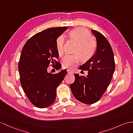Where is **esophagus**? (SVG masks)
Returning <instances> with one entry per match:
<instances>
[{"mask_svg":"<svg viewBox=\"0 0 133 133\" xmlns=\"http://www.w3.org/2000/svg\"><path fill=\"white\" fill-rule=\"evenodd\" d=\"M67 72H68V74H73V72L72 71H70V70H68L67 71Z\"/></svg>","mask_w":133,"mask_h":133,"instance_id":"esophagus-1","label":"esophagus"}]
</instances>
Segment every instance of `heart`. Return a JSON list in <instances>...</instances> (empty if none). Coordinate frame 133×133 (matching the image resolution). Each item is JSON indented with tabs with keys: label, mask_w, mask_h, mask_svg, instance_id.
<instances>
[{
	"label": "heart",
	"mask_w": 133,
	"mask_h": 133,
	"mask_svg": "<svg viewBox=\"0 0 133 133\" xmlns=\"http://www.w3.org/2000/svg\"><path fill=\"white\" fill-rule=\"evenodd\" d=\"M70 39L77 42L74 52L75 54L67 55L62 61V65L64 69L74 70L80 63L81 59L87 61L91 58L96 53L97 43L88 30L79 27L70 31ZM65 39L63 35H59L56 42V49L59 56H62L64 51Z\"/></svg>",
	"instance_id": "b5f03b06"
}]
</instances>
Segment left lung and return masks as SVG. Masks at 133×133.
Instances as JSON below:
<instances>
[{"instance_id": "8db88e82", "label": "left lung", "mask_w": 133, "mask_h": 133, "mask_svg": "<svg viewBox=\"0 0 133 133\" xmlns=\"http://www.w3.org/2000/svg\"><path fill=\"white\" fill-rule=\"evenodd\" d=\"M91 32L97 40V50L93 56L80 67L88 71L87 76L74 74L75 80L70 85L75 98L85 104L99 101L106 90L115 69L114 52L105 37L96 30Z\"/></svg>"}]
</instances>
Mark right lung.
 Here are the masks:
<instances>
[{
	"instance_id": "add662e5",
	"label": "right lung",
	"mask_w": 133,
	"mask_h": 133,
	"mask_svg": "<svg viewBox=\"0 0 133 133\" xmlns=\"http://www.w3.org/2000/svg\"><path fill=\"white\" fill-rule=\"evenodd\" d=\"M67 27L49 28L36 34L23 46L18 63L22 89L35 107L44 108L52 104L56 98V89L63 81L67 71L52 74L47 68L51 63L57 70L61 65L56 60L59 57L56 49L57 37Z\"/></svg>"
}]
</instances>
